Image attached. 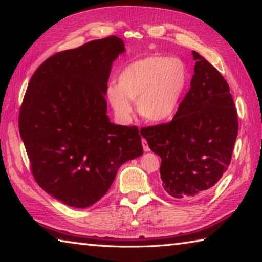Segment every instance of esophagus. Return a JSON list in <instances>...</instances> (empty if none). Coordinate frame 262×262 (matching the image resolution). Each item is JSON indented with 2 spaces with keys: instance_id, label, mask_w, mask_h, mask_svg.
Instances as JSON below:
<instances>
[{
  "instance_id": "esophagus-1",
  "label": "esophagus",
  "mask_w": 262,
  "mask_h": 262,
  "mask_svg": "<svg viewBox=\"0 0 262 262\" xmlns=\"http://www.w3.org/2000/svg\"><path fill=\"white\" fill-rule=\"evenodd\" d=\"M142 145H143V150L144 151H150V148L148 145V142L145 141V139H142Z\"/></svg>"
}]
</instances>
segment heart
<instances>
[{"instance_id": "1", "label": "heart", "mask_w": 262, "mask_h": 262, "mask_svg": "<svg viewBox=\"0 0 262 262\" xmlns=\"http://www.w3.org/2000/svg\"><path fill=\"white\" fill-rule=\"evenodd\" d=\"M189 84V69L179 57L150 54L127 63L118 75V84L111 83L106 97L115 114L127 118L132 101L144 120H170L178 108Z\"/></svg>"}]
</instances>
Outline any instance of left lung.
Segmentation results:
<instances>
[{
	"label": "left lung",
	"instance_id": "left-lung-1",
	"mask_svg": "<svg viewBox=\"0 0 262 262\" xmlns=\"http://www.w3.org/2000/svg\"><path fill=\"white\" fill-rule=\"evenodd\" d=\"M195 60L190 89L170 122L143 127L141 135L162 159L165 192L180 200L199 198L217 184L231 162L238 115L229 84L205 57Z\"/></svg>",
	"mask_w": 262,
	"mask_h": 262
}]
</instances>
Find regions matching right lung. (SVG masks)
I'll list each match as a JSON object with an SVG mask.
<instances>
[{
	"label": "right lung",
	"mask_w": 262,
	"mask_h": 262,
	"mask_svg": "<svg viewBox=\"0 0 262 262\" xmlns=\"http://www.w3.org/2000/svg\"><path fill=\"white\" fill-rule=\"evenodd\" d=\"M117 35L59 52L31 77L18 126L31 172L53 198L86 208L107 193L123 163L143 154L136 126L111 123L105 99Z\"/></svg>",
	"instance_id": "right-lung-1"
}]
</instances>
